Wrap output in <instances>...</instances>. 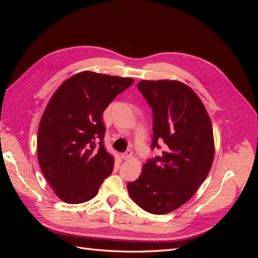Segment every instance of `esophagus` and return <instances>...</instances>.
Masks as SVG:
<instances>
[{
	"label": "esophagus",
	"mask_w": 258,
	"mask_h": 258,
	"mask_svg": "<svg viewBox=\"0 0 258 258\" xmlns=\"http://www.w3.org/2000/svg\"><path fill=\"white\" fill-rule=\"evenodd\" d=\"M131 157H132V152L131 151H127L126 153L121 154V158L123 160H129Z\"/></svg>",
	"instance_id": "34e87169"
}]
</instances>
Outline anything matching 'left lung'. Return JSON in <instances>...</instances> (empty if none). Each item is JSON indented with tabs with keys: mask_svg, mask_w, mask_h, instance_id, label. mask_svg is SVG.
Wrapping results in <instances>:
<instances>
[{
	"mask_svg": "<svg viewBox=\"0 0 258 258\" xmlns=\"http://www.w3.org/2000/svg\"><path fill=\"white\" fill-rule=\"evenodd\" d=\"M138 88L154 116L152 148L167 146L147 160L128 183L129 196L152 214H167L186 204L204 183L214 159V138L204 103L190 87L170 80L141 81Z\"/></svg>",
	"mask_w": 258,
	"mask_h": 258,
	"instance_id": "obj_1",
	"label": "left lung"
}]
</instances>
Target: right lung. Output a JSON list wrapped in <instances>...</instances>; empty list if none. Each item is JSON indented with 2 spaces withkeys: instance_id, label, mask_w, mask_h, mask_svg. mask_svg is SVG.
I'll return each instance as SVG.
<instances>
[{
  "instance_id": "obj_1",
  "label": "right lung",
  "mask_w": 258,
  "mask_h": 258,
  "mask_svg": "<svg viewBox=\"0 0 258 258\" xmlns=\"http://www.w3.org/2000/svg\"><path fill=\"white\" fill-rule=\"evenodd\" d=\"M134 82L84 71L54 91L38 126L37 159L62 201L76 205L92 199L112 173L114 158L102 141L103 112Z\"/></svg>"
}]
</instances>
